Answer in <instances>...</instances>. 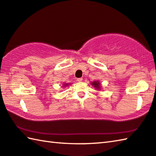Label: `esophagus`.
I'll return each instance as SVG.
<instances>
[{"instance_id": "1", "label": "esophagus", "mask_w": 156, "mask_h": 156, "mask_svg": "<svg viewBox=\"0 0 156 156\" xmlns=\"http://www.w3.org/2000/svg\"><path fill=\"white\" fill-rule=\"evenodd\" d=\"M83 78H78V79H77V81L79 82V83H80V82L83 81Z\"/></svg>"}]
</instances>
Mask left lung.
Masks as SVG:
<instances>
[{"label": "left lung", "instance_id": "1", "mask_svg": "<svg viewBox=\"0 0 156 156\" xmlns=\"http://www.w3.org/2000/svg\"><path fill=\"white\" fill-rule=\"evenodd\" d=\"M90 84H91V85L94 87L96 90H101V84L100 83V81L95 80V81L91 82V83H90Z\"/></svg>", "mask_w": 156, "mask_h": 156}]
</instances>
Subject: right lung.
<instances>
[{
    "label": "right lung",
    "mask_w": 156,
    "mask_h": 156,
    "mask_svg": "<svg viewBox=\"0 0 156 156\" xmlns=\"http://www.w3.org/2000/svg\"><path fill=\"white\" fill-rule=\"evenodd\" d=\"M70 84H69V83H64L63 84V87H67V86H69Z\"/></svg>",
    "instance_id": "obj_1"
}]
</instances>
